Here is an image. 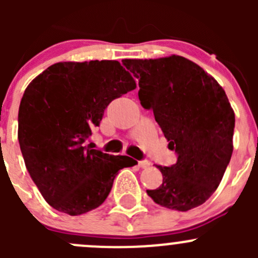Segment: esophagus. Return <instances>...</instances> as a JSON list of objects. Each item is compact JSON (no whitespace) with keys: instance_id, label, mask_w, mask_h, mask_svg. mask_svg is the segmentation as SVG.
Instances as JSON below:
<instances>
[{"instance_id":"1","label":"esophagus","mask_w":258,"mask_h":258,"mask_svg":"<svg viewBox=\"0 0 258 258\" xmlns=\"http://www.w3.org/2000/svg\"><path fill=\"white\" fill-rule=\"evenodd\" d=\"M148 166H150V162H148L147 160L139 161V167H141V168H147Z\"/></svg>"}]
</instances>
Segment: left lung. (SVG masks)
I'll use <instances>...</instances> for the list:
<instances>
[{
	"mask_svg": "<svg viewBox=\"0 0 258 258\" xmlns=\"http://www.w3.org/2000/svg\"><path fill=\"white\" fill-rule=\"evenodd\" d=\"M122 63L139 80L142 107L153 111L168 147L177 155L175 165L157 166L162 184L147 195L171 210L200 206L216 191L232 156L235 112L225 91L181 56Z\"/></svg>",
	"mask_w": 258,
	"mask_h": 258,
	"instance_id": "1",
	"label": "left lung"
}]
</instances>
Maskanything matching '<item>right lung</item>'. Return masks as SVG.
<instances>
[{
  "label": "right lung",
  "mask_w": 258,
  "mask_h": 258,
  "mask_svg": "<svg viewBox=\"0 0 258 258\" xmlns=\"http://www.w3.org/2000/svg\"><path fill=\"white\" fill-rule=\"evenodd\" d=\"M136 88L118 61L58 62L26 88L18 110V142L26 168L54 210L77 216L97 209L127 156L85 145L114 100Z\"/></svg>",
  "instance_id": "add662e5"
}]
</instances>
